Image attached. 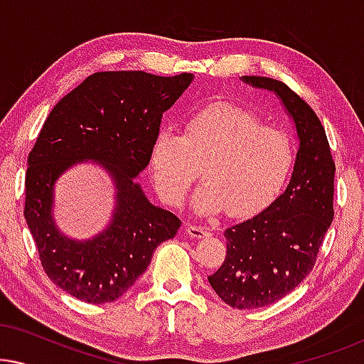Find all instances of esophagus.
Returning <instances> with one entry per match:
<instances>
[{
  "mask_svg": "<svg viewBox=\"0 0 364 364\" xmlns=\"http://www.w3.org/2000/svg\"><path fill=\"white\" fill-rule=\"evenodd\" d=\"M186 232L188 237L192 238H203V237H210V230L202 225H187Z\"/></svg>",
  "mask_w": 364,
  "mask_h": 364,
  "instance_id": "1",
  "label": "esophagus"
}]
</instances>
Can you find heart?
<instances>
[{"mask_svg": "<svg viewBox=\"0 0 364 364\" xmlns=\"http://www.w3.org/2000/svg\"><path fill=\"white\" fill-rule=\"evenodd\" d=\"M295 162L285 129L262 124L248 109L215 104L186 122V132L161 129L154 137L151 173L159 196L181 205L198 178L192 205L200 215L227 210L250 215L280 192Z\"/></svg>", "mask_w": 364, "mask_h": 364, "instance_id": "b5f03b06", "label": "heart"}]
</instances>
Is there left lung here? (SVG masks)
<instances>
[{
    "instance_id": "1",
    "label": "left lung",
    "mask_w": 364,
    "mask_h": 364,
    "mask_svg": "<svg viewBox=\"0 0 364 364\" xmlns=\"http://www.w3.org/2000/svg\"><path fill=\"white\" fill-rule=\"evenodd\" d=\"M240 79L280 99L298 139L285 191L257 215L227 228L225 262L208 277L227 305L247 310L287 296L311 272L335 215V162L320 119L287 84L260 76Z\"/></svg>"
}]
</instances>
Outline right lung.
Here are the masks:
<instances>
[{
  "label": "right lung",
  "instance_id": "1",
  "mask_svg": "<svg viewBox=\"0 0 364 364\" xmlns=\"http://www.w3.org/2000/svg\"><path fill=\"white\" fill-rule=\"evenodd\" d=\"M192 81L188 73H96L49 112L28 157L24 218L46 275L77 300L121 298L146 272L154 250L176 237L181 220L154 205L136 178L147 167L162 114ZM84 161L97 163L112 177L114 210L101 232L79 241L53 220V187Z\"/></svg>",
  "mask_w": 364,
  "mask_h": 364
}]
</instances>
